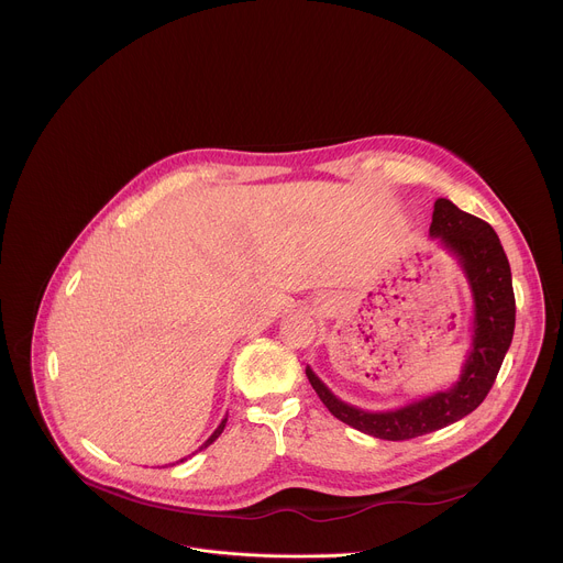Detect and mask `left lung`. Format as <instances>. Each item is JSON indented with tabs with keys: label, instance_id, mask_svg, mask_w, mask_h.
<instances>
[{
	"label": "left lung",
	"instance_id": "8db88e82",
	"mask_svg": "<svg viewBox=\"0 0 563 563\" xmlns=\"http://www.w3.org/2000/svg\"><path fill=\"white\" fill-rule=\"evenodd\" d=\"M430 238L439 240V245L459 261L472 291V343L459 380L404 408L367 412L341 400L309 365L305 369L318 398L339 421L385 441L415 439L474 412L488 396L515 334L512 274L495 229L461 211L450 200L439 198L434 202Z\"/></svg>",
	"mask_w": 563,
	"mask_h": 563
}]
</instances>
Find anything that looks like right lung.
I'll use <instances>...</instances> for the list:
<instances>
[{"label": "right lung", "mask_w": 563, "mask_h": 563, "mask_svg": "<svg viewBox=\"0 0 563 563\" xmlns=\"http://www.w3.org/2000/svg\"><path fill=\"white\" fill-rule=\"evenodd\" d=\"M224 423H227V417H224V419H222V421H220V426H218V428H216V430H213V434H211V437H209V439H207V441H205V443H202V448H207V445H211V443H213V441H216V439H218V437H220V434H222V430H224ZM202 448H200V450H202ZM180 461H185V459H180Z\"/></svg>", "instance_id": "obj_1"}]
</instances>
